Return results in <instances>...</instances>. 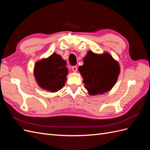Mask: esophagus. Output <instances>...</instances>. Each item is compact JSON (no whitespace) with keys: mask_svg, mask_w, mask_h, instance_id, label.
I'll list each match as a JSON object with an SVG mask.
<instances>
[{"mask_svg":"<svg viewBox=\"0 0 150 150\" xmlns=\"http://www.w3.org/2000/svg\"><path fill=\"white\" fill-rule=\"evenodd\" d=\"M72 70L74 72H76L77 70H78V67L76 66H73L72 67Z\"/></svg>","mask_w":150,"mask_h":150,"instance_id":"34e87169","label":"esophagus"}]
</instances>
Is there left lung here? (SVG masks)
Instances as JSON below:
<instances>
[{"mask_svg":"<svg viewBox=\"0 0 150 150\" xmlns=\"http://www.w3.org/2000/svg\"><path fill=\"white\" fill-rule=\"evenodd\" d=\"M79 71L84 78V88L89 94H101L110 91L120 74L117 62L108 54L98 55L88 51Z\"/></svg>","mask_w":150,"mask_h":150,"instance_id":"obj_1","label":"left lung"}]
</instances>
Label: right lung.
Here are the masks:
<instances>
[{"label":"right lung","instance_id":"1","mask_svg":"<svg viewBox=\"0 0 150 150\" xmlns=\"http://www.w3.org/2000/svg\"><path fill=\"white\" fill-rule=\"evenodd\" d=\"M66 62L54 53L46 59L36 63L34 74L39 85L50 91L56 92L64 85L68 74Z\"/></svg>","mask_w":150,"mask_h":150}]
</instances>
